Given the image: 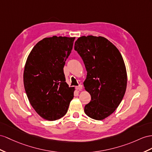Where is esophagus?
<instances>
[{"label":"esophagus","mask_w":152,"mask_h":152,"mask_svg":"<svg viewBox=\"0 0 152 152\" xmlns=\"http://www.w3.org/2000/svg\"><path fill=\"white\" fill-rule=\"evenodd\" d=\"M76 90H77V91H81L83 89L82 85H79L78 86H77L76 87Z\"/></svg>","instance_id":"34e87169"}]
</instances>
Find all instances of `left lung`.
<instances>
[{
    "label": "left lung",
    "instance_id": "obj_1",
    "mask_svg": "<svg viewBox=\"0 0 152 152\" xmlns=\"http://www.w3.org/2000/svg\"><path fill=\"white\" fill-rule=\"evenodd\" d=\"M75 50L87 71L83 85L91 101L85 106V113L103 120L116 110L125 94L127 74L123 58L118 48L103 37H81L75 42Z\"/></svg>",
    "mask_w": 152,
    "mask_h": 152
}]
</instances>
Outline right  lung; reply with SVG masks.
I'll list each match as a JSON object with an SVG mask.
<instances>
[{
  "label": "right lung",
  "instance_id": "1",
  "mask_svg": "<svg viewBox=\"0 0 152 152\" xmlns=\"http://www.w3.org/2000/svg\"><path fill=\"white\" fill-rule=\"evenodd\" d=\"M75 37L45 38L30 52L24 71L29 102L37 113L48 121L64 116L74 98L75 87L65 82L64 67Z\"/></svg>",
  "mask_w": 152,
  "mask_h": 152
}]
</instances>
